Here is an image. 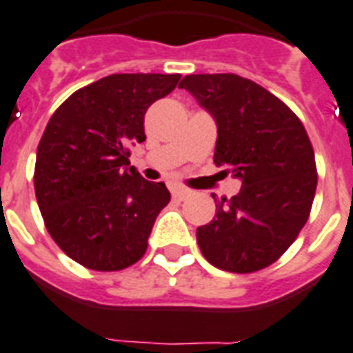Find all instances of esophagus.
I'll use <instances>...</instances> for the list:
<instances>
[{"instance_id":"esophagus-1","label":"esophagus","mask_w":353,"mask_h":353,"mask_svg":"<svg viewBox=\"0 0 353 353\" xmlns=\"http://www.w3.org/2000/svg\"><path fill=\"white\" fill-rule=\"evenodd\" d=\"M170 192H172V197L177 199V201H183V199H186V197L190 196V190H188V188H183V186L179 185H172Z\"/></svg>"}]
</instances>
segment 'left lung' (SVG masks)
<instances>
[{"instance_id": "left-lung-1", "label": "left lung", "mask_w": 353, "mask_h": 353, "mask_svg": "<svg viewBox=\"0 0 353 353\" xmlns=\"http://www.w3.org/2000/svg\"><path fill=\"white\" fill-rule=\"evenodd\" d=\"M186 88L217 123L214 163L243 181L216 201V217L197 228L205 259L234 274L276 263L299 236L316 196L310 137L279 97L237 74H190Z\"/></svg>"}]
</instances>
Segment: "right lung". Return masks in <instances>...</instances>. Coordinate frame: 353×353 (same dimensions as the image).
I'll return each mask as SVG.
<instances>
[{
    "instance_id": "right-lung-1",
    "label": "right lung",
    "mask_w": 353,
    "mask_h": 353,
    "mask_svg": "<svg viewBox=\"0 0 353 353\" xmlns=\"http://www.w3.org/2000/svg\"><path fill=\"white\" fill-rule=\"evenodd\" d=\"M179 79L112 74L65 99L43 132L34 168L37 206L56 245L85 268L123 270L145 256L170 192L128 167V148L147 139L148 107Z\"/></svg>"
}]
</instances>
